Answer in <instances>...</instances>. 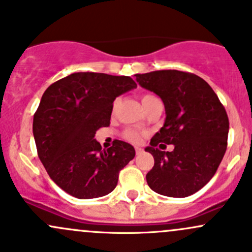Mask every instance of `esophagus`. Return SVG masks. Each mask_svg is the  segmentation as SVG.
<instances>
[{
	"instance_id": "esophagus-1",
	"label": "esophagus",
	"mask_w": 252,
	"mask_h": 252,
	"mask_svg": "<svg viewBox=\"0 0 252 252\" xmlns=\"http://www.w3.org/2000/svg\"><path fill=\"white\" fill-rule=\"evenodd\" d=\"M142 151H144V150H142L141 147H135V152H136V155H141V154H142Z\"/></svg>"
}]
</instances>
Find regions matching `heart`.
Wrapping results in <instances>:
<instances>
[{"label": "heart", "instance_id": "1", "mask_svg": "<svg viewBox=\"0 0 252 252\" xmlns=\"http://www.w3.org/2000/svg\"><path fill=\"white\" fill-rule=\"evenodd\" d=\"M150 96H151V95H145L144 97H142V100H144V98H146V97H150ZM124 138H126L128 141L134 142V144H138V142H140L141 136H140V134H139L136 130H133V129H128V130L124 133Z\"/></svg>", "mask_w": 252, "mask_h": 252}]
</instances>
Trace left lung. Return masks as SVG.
<instances>
[{"instance_id": "8db88e82", "label": "left lung", "mask_w": 252, "mask_h": 252, "mask_svg": "<svg viewBox=\"0 0 252 252\" xmlns=\"http://www.w3.org/2000/svg\"><path fill=\"white\" fill-rule=\"evenodd\" d=\"M141 88L159 96L166 119L145 151L155 158L146 182L155 192L187 197L199 191L217 171L227 150L229 121L217 95L202 78L179 70L135 74ZM174 144L173 152L156 146Z\"/></svg>"}]
</instances>
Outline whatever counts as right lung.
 Returning a JSON list of instances; mask_svg holds the SVG:
<instances>
[{
    "instance_id": "add662e5",
    "label": "right lung",
    "mask_w": 252,
    "mask_h": 252,
    "mask_svg": "<svg viewBox=\"0 0 252 252\" xmlns=\"http://www.w3.org/2000/svg\"><path fill=\"white\" fill-rule=\"evenodd\" d=\"M136 88L130 77L80 72L46 89L34 114L32 134L51 179L78 199L113 191L118 174L135 156L126 141L101 150L96 130L110 126L113 101Z\"/></svg>"
}]
</instances>
